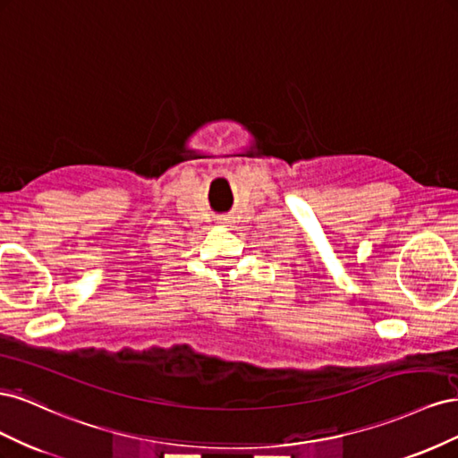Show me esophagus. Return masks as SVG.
I'll return each instance as SVG.
<instances>
[{"instance_id": "esophagus-1", "label": "esophagus", "mask_w": 458, "mask_h": 458, "mask_svg": "<svg viewBox=\"0 0 458 458\" xmlns=\"http://www.w3.org/2000/svg\"><path fill=\"white\" fill-rule=\"evenodd\" d=\"M219 224H225V219H224V221H219Z\"/></svg>"}]
</instances>
